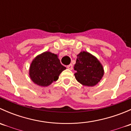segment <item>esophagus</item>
<instances>
[{
  "label": "esophagus",
  "instance_id": "34e87169",
  "mask_svg": "<svg viewBox=\"0 0 131 131\" xmlns=\"http://www.w3.org/2000/svg\"><path fill=\"white\" fill-rule=\"evenodd\" d=\"M67 68H68L69 70H72L73 69V65L72 64H70L68 65L67 66Z\"/></svg>",
  "mask_w": 131,
  "mask_h": 131
}]
</instances>
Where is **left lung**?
Listing matches in <instances>:
<instances>
[{
  "instance_id": "8db88e82",
  "label": "left lung",
  "mask_w": 131,
  "mask_h": 131,
  "mask_svg": "<svg viewBox=\"0 0 131 131\" xmlns=\"http://www.w3.org/2000/svg\"><path fill=\"white\" fill-rule=\"evenodd\" d=\"M74 69L76 71L75 77L77 80L86 86L96 85L104 74L103 68L100 61L85 51L77 55Z\"/></svg>"
}]
</instances>
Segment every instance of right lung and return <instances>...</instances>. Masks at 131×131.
<instances>
[{
    "mask_svg": "<svg viewBox=\"0 0 131 131\" xmlns=\"http://www.w3.org/2000/svg\"><path fill=\"white\" fill-rule=\"evenodd\" d=\"M66 69L57 55L46 52L37 56L31 63L30 76L32 81L40 86H47L56 81L59 74Z\"/></svg>",
    "mask_w": 131,
    "mask_h": 131,
    "instance_id": "right-lung-1",
    "label": "right lung"
}]
</instances>
